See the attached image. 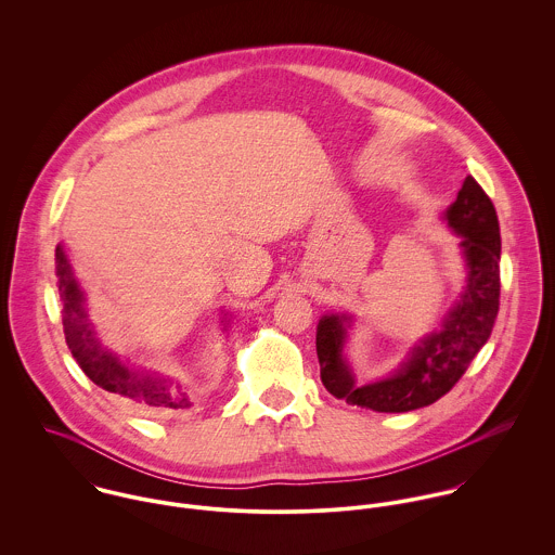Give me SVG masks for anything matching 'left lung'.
<instances>
[{
    "label": "left lung",
    "mask_w": 555,
    "mask_h": 555,
    "mask_svg": "<svg viewBox=\"0 0 555 555\" xmlns=\"http://www.w3.org/2000/svg\"><path fill=\"white\" fill-rule=\"evenodd\" d=\"M444 220L462 237L468 280L460 301L442 320V328L414 346L396 374L361 387L344 357L346 326L352 318H320V380L331 396L376 412H410L429 405L455 387L489 339L500 308V224L491 198L475 177L464 179Z\"/></svg>",
    "instance_id": "8db88e82"
}]
</instances>
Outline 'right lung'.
<instances>
[{
  "mask_svg": "<svg viewBox=\"0 0 555 555\" xmlns=\"http://www.w3.org/2000/svg\"><path fill=\"white\" fill-rule=\"evenodd\" d=\"M55 260H57L55 275H57V286L62 297V322H64L66 344L73 357L77 359L80 370L87 374V378L100 389L115 393L150 414L188 408L190 399L177 385L156 374L130 370L126 363H121L113 352H108L100 344L93 331V324L89 322L85 312V295L60 245L55 249Z\"/></svg>",
  "mask_w": 555,
  "mask_h": 555,
  "instance_id": "1",
  "label": "right lung"
}]
</instances>
